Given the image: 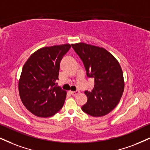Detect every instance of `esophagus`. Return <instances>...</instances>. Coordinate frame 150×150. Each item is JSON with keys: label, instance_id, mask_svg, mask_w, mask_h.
Wrapping results in <instances>:
<instances>
[{"label": "esophagus", "instance_id": "esophagus-1", "mask_svg": "<svg viewBox=\"0 0 150 150\" xmlns=\"http://www.w3.org/2000/svg\"><path fill=\"white\" fill-rule=\"evenodd\" d=\"M70 93H71V95L75 96V95H78V94L79 93V90H76V91H71V92H70Z\"/></svg>", "mask_w": 150, "mask_h": 150}]
</instances>
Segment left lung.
I'll return each instance as SVG.
<instances>
[{"label": "left lung", "instance_id": "1", "mask_svg": "<svg viewBox=\"0 0 150 150\" xmlns=\"http://www.w3.org/2000/svg\"><path fill=\"white\" fill-rule=\"evenodd\" d=\"M86 68L87 76L95 80L82 110L94 117L106 115L120 102L125 88L123 72L118 61L103 48L86 43L71 44Z\"/></svg>", "mask_w": 150, "mask_h": 150}]
</instances>
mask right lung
Instances as JSON below:
<instances>
[{
	"label": "right lung",
	"instance_id": "right-lung-1",
	"mask_svg": "<svg viewBox=\"0 0 150 150\" xmlns=\"http://www.w3.org/2000/svg\"><path fill=\"white\" fill-rule=\"evenodd\" d=\"M70 48L69 44L42 48L24 64L18 92L24 106L35 115L51 117L63 106L67 92L56 81L60 61Z\"/></svg>",
	"mask_w": 150,
	"mask_h": 150
}]
</instances>
